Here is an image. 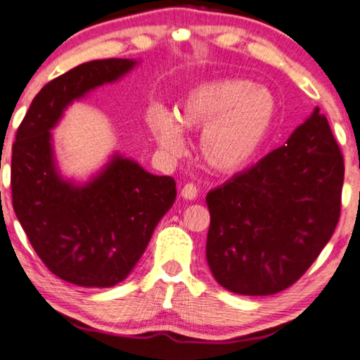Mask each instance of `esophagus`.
I'll return each instance as SVG.
<instances>
[{
	"mask_svg": "<svg viewBox=\"0 0 360 360\" xmlns=\"http://www.w3.org/2000/svg\"><path fill=\"white\" fill-rule=\"evenodd\" d=\"M181 195H182V199H186V200H194L197 197V187L194 184H191V182H187V184L182 187Z\"/></svg>",
	"mask_w": 360,
	"mask_h": 360,
	"instance_id": "1",
	"label": "esophagus"
}]
</instances>
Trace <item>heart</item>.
Segmentation results:
<instances>
[{"mask_svg": "<svg viewBox=\"0 0 360 360\" xmlns=\"http://www.w3.org/2000/svg\"><path fill=\"white\" fill-rule=\"evenodd\" d=\"M279 104L269 89L245 78H215L192 88L178 117L155 108L148 129L158 148L168 156L184 153L186 130H202L199 151L204 163L221 174L246 169L271 139Z\"/></svg>", "mask_w": 360, "mask_h": 360, "instance_id": "obj_1", "label": "heart"}]
</instances>
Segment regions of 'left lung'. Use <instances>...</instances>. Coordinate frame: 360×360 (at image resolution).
<instances>
[{"label": "left lung", "instance_id": "obj_1", "mask_svg": "<svg viewBox=\"0 0 360 360\" xmlns=\"http://www.w3.org/2000/svg\"><path fill=\"white\" fill-rule=\"evenodd\" d=\"M342 182V155L315 108L285 145L207 194L215 281L257 297L295 283L336 230Z\"/></svg>", "mask_w": 360, "mask_h": 360}]
</instances>
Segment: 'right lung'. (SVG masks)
Segmentation results:
<instances>
[{
  "instance_id": "add662e5",
  "label": "right lung",
  "mask_w": 360,
  "mask_h": 360,
  "mask_svg": "<svg viewBox=\"0 0 360 360\" xmlns=\"http://www.w3.org/2000/svg\"><path fill=\"white\" fill-rule=\"evenodd\" d=\"M139 62L108 58L78 65L35 96L13 145V207L50 272L86 288L127 279L158 221L176 199L171 176H155L119 151L88 181L58 168L52 130L75 101L115 83Z\"/></svg>"
}]
</instances>
